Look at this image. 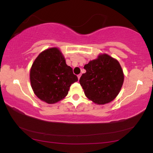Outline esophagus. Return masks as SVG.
I'll list each match as a JSON object with an SVG mask.
<instances>
[{"instance_id":"obj_1","label":"esophagus","mask_w":153,"mask_h":153,"mask_svg":"<svg viewBox=\"0 0 153 153\" xmlns=\"http://www.w3.org/2000/svg\"><path fill=\"white\" fill-rule=\"evenodd\" d=\"M80 76H81V75H80V74H79V75H78V80H79V79L80 78Z\"/></svg>"}]
</instances>
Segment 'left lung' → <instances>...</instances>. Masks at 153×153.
<instances>
[{
  "mask_svg": "<svg viewBox=\"0 0 153 153\" xmlns=\"http://www.w3.org/2000/svg\"><path fill=\"white\" fill-rule=\"evenodd\" d=\"M86 73L80 77V85L85 96L97 104H105L119 94L124 82L120 64L108 54L99 55L85 65Z\"/></svg>",
  "mask_w": 153,
  "mask_h": 153,
  "instance_id": "obj_1",
  "label": "left lung"
}]
</instances>
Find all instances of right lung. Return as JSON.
I'll return each mask as SVG.
<instances>
[{"instance_id":"obj_1","label":"right lung","mask_w":153,"mask_h":153,"mask_svg":"<svg viewBox=\"0 0 153 153\" xmlns=\"http://www.w3.org/2000/svg\"><path fill=\"white\" fill-rule=\"evenodd\" d=\"M31 88L39 99L54 103L64 99L70 87L78 81L71 67L57 48H50L39 54L30 71Z\"/></svg>"}]
</instances>
